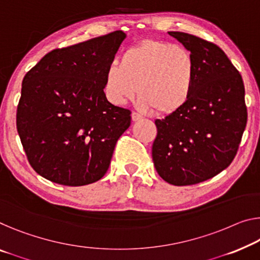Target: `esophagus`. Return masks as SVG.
<instances>
[{
  "mask_svg": "<svg viewBox=\"0 0 260 260\" xmlns=\"http://www.w3.org/2000/svg\"><path fill=\"white\" fill-rule=\"evenodd\" d=\"M141 119H143L141 114L137 113V112H133V113H132V120H133V121H139V120H141Z\"/></svg>",
  "mask_w": 260,
  "mask_h": 260,
  "instance_id": "1",
  "label": "esophagus"
}]
</instances>
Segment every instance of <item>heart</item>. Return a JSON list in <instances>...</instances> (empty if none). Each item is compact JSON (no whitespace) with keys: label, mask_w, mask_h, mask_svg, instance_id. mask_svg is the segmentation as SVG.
<instances>
[{"label":"heart","mask_w":260,"mask_h":260,"mask_svg":"<svg viewBox=\"0 0 260 260\" xmlns=\"http://www.w3.org/2000/svg\"><path fill=\"white\" fill-rule=\"evenodd\" d=\"M195 61L180 45L147 40L122 53L120 64L107 68L104 92L111 104L121 106L139 92V105L158 114L175 113L190 96Z\"/></svg>","instance_id":"heart-1"}]
</instances>
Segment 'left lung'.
<instances>
[{
    "label": "left lung",
    "instance_id": "left-lung-1",
    "mask_svg": "<svg viewBox=\"0 0 260 260\" xmlns=\"http://www.w3.org/2000/svg\"><path fill=\"white\" fill-rule=\"evenodd\" d=\"M170 36L189 50L195 78L188 102L155 120L152 156L162 179L174 185L207 181L228 168L237 154L247 121L241 73L219 46L180 31Z\"/></svg>",
    "mask_w": 260,
    "mask_h": 260
}]
</instances>
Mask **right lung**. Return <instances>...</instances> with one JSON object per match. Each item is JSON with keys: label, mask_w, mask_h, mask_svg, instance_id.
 Returning <instances> with one entry per match:
<instances>
[{"label": "right lung", "mask_w": 260, "mask_h": 260, "mask_svg": "<svg viewBox=\"0 0 260 260\" xmlns=\"http://www.w3.org/2000/svg\"><path fill=\"white\" fill-rule=\"evenodd\" d=\"M121 30L55 49L23 78L16 126L31 167L44 179L78 187L105 175L131 111L104 92Z\"/></svg>", "instance_id": "1"}]
</instances>
